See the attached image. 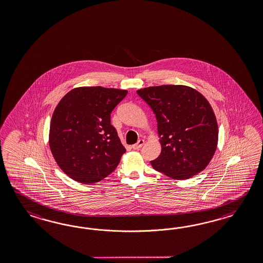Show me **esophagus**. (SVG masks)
I'll use <instances>...</instances> for the list:
<instances>
[{"mask_svg": "<svg viewBox=\"0 0 263 263\" xmlns=\"http://www.w3.org/2000/svg\"><path fill=\"white\" fill-rule=\"evenodd\" d=\"M143 143H144V141H143V140H139V142H138V143L132 145V148H133V149H139V148H141V147L143 146Z\"/></svg>", "mask_w": 263, "mask_h": 263, "instance_id": "esophagus-1", "label": "esophagus"}]
</instances>
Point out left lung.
Here are the masks:
<instances>
[{
	"label": "left lung",
	"instance_id": "left-lung-1",
	"mask_svg": "<svg viewBox=\"0 0 263 263\" xmlns=\"http://www.w3.org/2000/svg\"><path fill=\"white\" fill-rule=\"evenodd\" d=\"M157 120L161 154L152 167L174 179L203 171L217 148L218 124L205 97L186 87L164 85L137 90Z\"/></svg>",
	"mask_w": 263,
	"mask_h": 263
}]
</instances>
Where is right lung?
<instances>
[{
  "instance_id": "obj_1",
  "label": "right lung",
  "mask_w": 263,
  "mask_h": 263,
  "mask_svg": "<svg viewBox=\"0 0 263 263\" xmlns=\"http://www.w3.org/2000/svg\"><path fill=\"white\" fill-rule=\"evenodd\" d=\"M127 90L74 88L58 104L49 134L50 148L65 175L96 183L112 173L126 149L111 124V112Z\"/></svg>"
}]
</instances>
